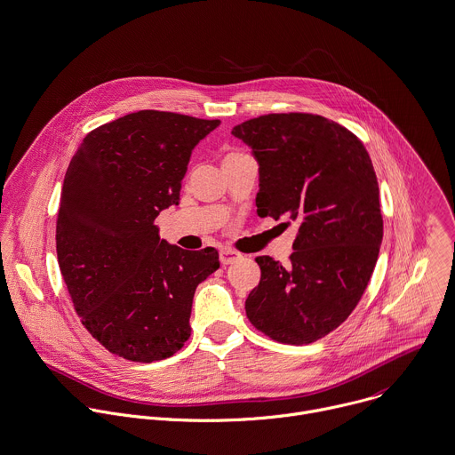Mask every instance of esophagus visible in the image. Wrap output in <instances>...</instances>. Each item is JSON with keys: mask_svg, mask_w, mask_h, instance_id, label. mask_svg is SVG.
<instances>
[{"mask_svg": "<svg viewBox=\"0 0 455 455\" xmlns=\"http://www.w3.org/2000/svg\"><path fill=\"white\" fill-rule=\"evenodd\" d=\"M239 259H241V253H237V251H234V250H230V248H223V250L220 251V260H221L223 266L234 264V262L239 260Z\"/></svg>", "mask_w": 455, "mask_h": 455, "instance_id": "obj_1", "label": "esophagus"}]
</instances>
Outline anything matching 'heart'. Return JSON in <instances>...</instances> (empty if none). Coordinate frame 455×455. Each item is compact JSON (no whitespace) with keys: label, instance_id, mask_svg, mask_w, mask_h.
Listing matches in <instances>:
<instances>
[{"label":"heart","instance_id":"heart-1","mask_svg":"<svg viewBox=\"0 0 455 455\" xmlns=\"http://www.w3.org/2000/svg\"><path fill=\"white\" fill-rule=\"evenodd\" d=\"M234 154H235V152H234ZM228 156H230V154H228Z\"/></svg>","mask_w":455,"mask_h":455}]
</instances>
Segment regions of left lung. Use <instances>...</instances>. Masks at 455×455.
Masks as SVG:
<instances>
[{"label":"left lung","mask_w":455,"mask_h":455,"mask_svg":"<svg viewBox=\"0 0 455 455\" xmlns=\"http://www.w3.org/2000/svg\"><path fill=\"white\" fill-rule=\"evenodd\" d=\"M259 163L260 218L298 221L289 264L262 255L250 323L282 344H310L362 299L383 241L379 186L363 143L310 113H271L232 129Z\"/></svg>","instance_id":"left-lung-1"}]
</instances>
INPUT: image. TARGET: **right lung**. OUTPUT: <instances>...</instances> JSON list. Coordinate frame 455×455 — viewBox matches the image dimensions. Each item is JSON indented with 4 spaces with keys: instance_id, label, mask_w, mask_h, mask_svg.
I'll return each mask as SVG.
<instances>
[{
    "instance_id": "right-lung-1",
    "label": "right lung",
    "mask_w": 455,
    "mask_h": 455,
    "mask_svg": "<svg viewBox=\"0 0 455 455\" xmlns=\"http://www.w3.org/2000/svg\"><path fill=\"white\" fill-rule=\"evenodd\" d=\"M220 120L141 109L81 141L63 180L56 253L83 326L131 362L175 355L191 335L193 296L220 267L214 248L188 251L159 237L179 205L193 148Z\"/></svg>"
}]
</instances>
